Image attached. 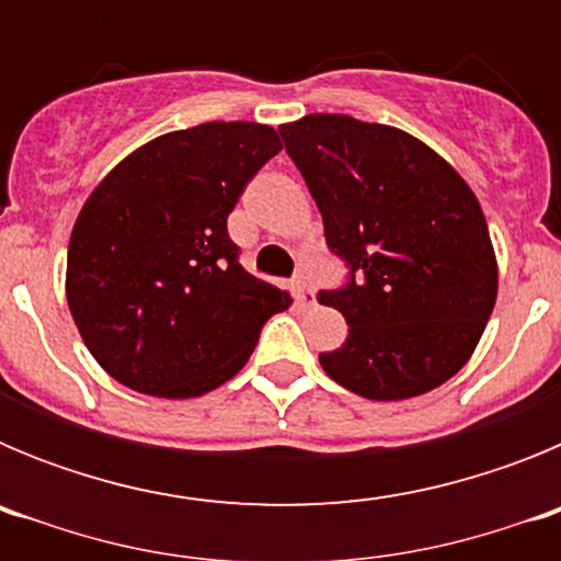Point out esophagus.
Masks as SVG:
<instances>
[{"label": "esophagus", "instance_id": "1", "mask_svg": "<svg viewBox=\"0 0 561 561\" xmlns=\"http://www.w3.org/2000/svg\"><path fill=\"white\" fill-rule=\"evenodd\" d=\"M291 291H295V304L300 306V309H309V306H314V297H311V289L304 277H295V280H291Z\"/></svg>", "mask_w": 561, "mask_h": 561}]
</instances>
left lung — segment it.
<instances>
[{
	"mask_svg": "<svg viewBox=\"0 0 561 561\" xmlns=\"http://www.w3.org/2000/svg\"><path fill=\"white\" fill-rule=\"evenodd\" d=\"M286 151L323 213L325 244L351 284L320 291L348 336L320 354L351 393L401 401L463 368L497 300L483 207L466 180L413 134L348 114L284 123Z\"/></svg>",
	"mask_w": 561,
	"mask_h": 561,
	"instance_id": "1",
	"label": "left lung"
}]
</instances>
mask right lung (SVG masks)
<instances>
[{"instance_id": "add662e5", "label": "right lung", "mask_w": 561, "mask_h": 561, "mask_svg": "<svg viewBox=\"0 0 561 561\" xmlns=\"http://www.w3.org/2000/svg\"><path fill=\"white\" fill-rule=\"evenodd\" d=\"M280 151L264 123H199L153 137L89 193L67 252V304L112 379L193 399L244 368L289 291L238 264L227 216Z\"/></svg>"}]
</instances>
